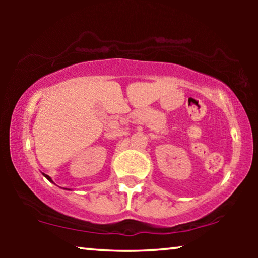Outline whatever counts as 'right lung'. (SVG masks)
Returning <instances> with one entry per match:
<instances>
[{"mask_svg": "<svg viewBox=\"0 0 258 258\" xmlns=\"http://www.w3.org/2000/svg\"><path fill=\"white\" fill-rule=\"evenodd\" d=\"M44 176H45V177H47V178L49 179V181H51V179H50V177H49V176H48V175H44Z\"/></svg>", "mask_w": 258, "mask_h": 258, "instance_id": "obj_1", "label": "right lung"}]
</instances>
